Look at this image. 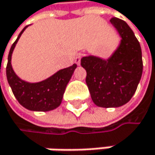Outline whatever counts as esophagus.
I'll return each mask as SVG.
<instances>
[{"instance_id":"1","label":"esophagus","mask_w":155,"mask_h":155,"mask_svg":"<svg viewBox=\"0 0 155 155\" xmlns=\"http://www.w3.org/2000/svg\"><path fill=\"white\" fill-rule=\"evenodd\" d=\"M81 58H82V55L79 54V55H77L76 58H75V63L77 65H80V62H81Z\"/></svg>"}]
</instances>
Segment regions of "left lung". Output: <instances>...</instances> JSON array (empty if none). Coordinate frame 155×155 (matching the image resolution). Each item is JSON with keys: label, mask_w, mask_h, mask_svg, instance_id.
Instances as JSON below:
<instances>
[{"label": "left lung", "mask_w": 155, "mask_h": 155, "mask_svg": "<svg viewBox=\"0 0 155 155\" xmlns=\"http://www.w3.org/2000/svg\"><path fill=\"white\" fill-rule=\"evenodd\" d=\"M110 21L122 38L118 48L108 59L94 56L81 59L91 98L102 108L127 103L137 90L143 69L140 45L130 27L117 17Z\"/></svg>", "instance_id": "left-lung-1"}]
</instances>
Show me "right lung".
Wrapping results in <instances>:
<instances>
[{
    "mask_svg": "<svg viewBox=\"0 0 155 155\" xmlns=\"http://www.w3.org/2000/svg\"><path fill=\"white\" fill-rule=\"evenodd\" d=\"M26 28L22 29L11 46L6 66L7 81L15 98L24 108L34 111L52 110L61 104L65 89L77 65L73 64L69 68L60 70L49 78L39 83H28L21 80L13 71L11 58L17 41Z\"/></svg>",
    "mask_w": 155,
    "mask_h": 155,
    "instance_id": "add662e5",
    "label": "right lung"
}]
</instances>
